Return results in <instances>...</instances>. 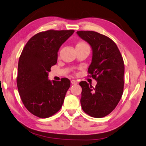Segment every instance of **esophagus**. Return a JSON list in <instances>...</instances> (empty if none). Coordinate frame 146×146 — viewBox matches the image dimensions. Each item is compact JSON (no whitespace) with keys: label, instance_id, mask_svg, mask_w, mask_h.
I'll use <instances>...</instances> for the list:
<instances>
[{"label":"esophagus","instance_id":"1","mask_svg":"<svg viewBox=\"0 0 146 146\" xmlns=\"http://www.w3.org/2000/svg\"><path fill=\"white\" fill-rule=\"evenodd\" d=\"M71 84H78V81L76 80H72Z\"/></svg>","mask_w":146,"mask_h":146}]
</instances>
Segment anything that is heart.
Here are the masks:
<instances>
[{"label":"heart","instance_id":"heart-1","mask_svg":"<svg viewBox=\"0 0 146 146\" xmlns=\"http://www.w3.org/2000/svg\"><path fill=\"white\" fill-rule=\"evenodd\" d=\"M76 46H88V44L86 42H79L78 43H77Z\"/></svg>","mask_w":146,"mask_h":146}]
</instances>
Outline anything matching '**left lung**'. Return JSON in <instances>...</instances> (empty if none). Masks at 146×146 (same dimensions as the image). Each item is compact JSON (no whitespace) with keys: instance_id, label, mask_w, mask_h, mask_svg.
I'll return each instance as SVG.
<instances>
[{"instance_id":"1","label":"left lung","mask_w":146,"mask_h":146,"mask_svg":"<svg viewBox=\"0 0 146 146\" xmlns=\"http://www.w3.org/2000/svg\"><path fill=\"white\" fill-rule=\"evenodd\" d=\"M78 35L92 48V59L88 70L97 81L95 88L82 81V108L92 117H103L110 113L123 94L124 63L117 45L106 36L94 31H78Z\"/></svg>"}]
</instances>
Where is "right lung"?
<instances>
[{"mask_svg":"<svg viewBox=\"0 0 146 146\" xmlns=\"http://www.w3.org/2000/svg\"><path fill=\"white\" fill-rule=\"evenodd\" d=\"M74 33V30H48L37 33L22 51L18 64V90L26 108L36 116L50 117L63 104L70 81L66 78L51 81L48 72L57 63L60 47Z\"/></svg>","mask_w":146,"mask_h":146,"instance_id":"add662e5","label":"right lung"}]
</instances>
